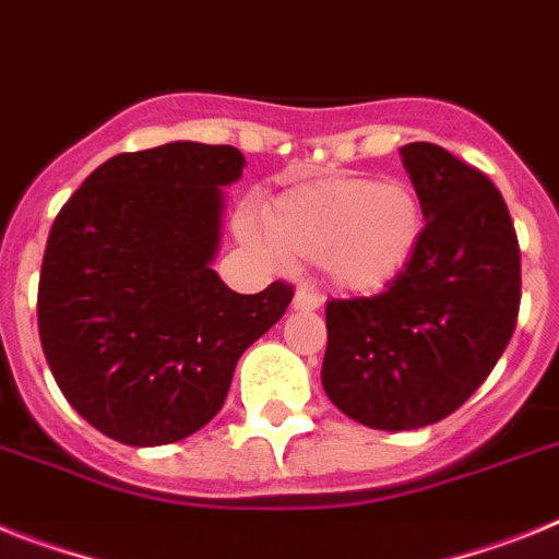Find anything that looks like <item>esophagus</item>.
Listing matches in <instances>:
<instances>
[{
	"label": "esophagus",
	"instance_id": "1",
	"mask_svg": "<svg viewBox=\"0 0 559 559\" xmlns=\"http://www.w3.org/2000/svg\"><path fill=\"white\" fill-rule=\"evenodd\" d=\"M293 307L298 309V312H312V309L321 307V298H318L316 293H309V289H295Z\"/></svg>",
	"mask_w": 559,
	"mask_h": 559
}]
</instances>
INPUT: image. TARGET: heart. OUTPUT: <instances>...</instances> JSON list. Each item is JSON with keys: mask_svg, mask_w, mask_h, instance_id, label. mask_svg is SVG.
I'll return each mask as SVG.
<instances>
[{"mask_svg": "<svg viewBox=\"0 0 559 559\" xmlns=\"http://www.w3.org/2000/svg\"><path fill=\"white\" fill-rule=\"evenodd\" d=\"M243 238L278 264H321L337 293L374 295L415 261L424 201L403 181L326 176L281 192L264 222L247 215Z\"/></svg>", "mask_w": 559, "mask_h": 559, "instance_id": "b5f03b06", "label": "heart"}]
</instances>
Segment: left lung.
<instances>
[{
    "mask_svg": "<svg viewBox=\"0 0 559 559\" xmlns=\"http://www.w3.org/2000/svg\"><path fill=\"white\" fill-rule=\"evenodd\" d=\"M424 201L415 261L374 298L326 304L323 392L383 431L461 409L509 346L520 309V247L489 178L429 142L401 147Z\"/></svg>",
    "mask_w": 559,
    "mask_h": 559,
    "instance_id": "1",
    "label": "left lung"
}]
</instances>
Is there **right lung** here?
Instances as JSON below:
<instances>
[{"label":"right lung","instance_id":"1","mask_svg":"<svg viewBox=\"0 0 559 559\" xmlns=\"http://www.w3.org/2000/svg\"><path fill=\"white\" fill-rule=\"evenodd\" d=\"M243 164L229 144L119 153L56 215L41 349L70 406L107 438L164 447L207 426L243 349L293 301L289 284L241 295L213 270L224 187Z\"/></svg>","mask_w":559,"mask_h":559}]
</instances>
